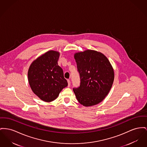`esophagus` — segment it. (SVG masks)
<instances>
[{"label":"esophagus","mask_w":147,"mask_h":147,"mask_svg":"<svg viewBox=\"0 0 147 147\" xmlns=\"http://www.w3.org/2000/svg\"><path fill=\"white\" fill-rule=\"evenodd\" d=\"M67 82H68V86H70V80L68 79Z\"/></svg>","instance_id":"esophagus-1"}]
</instances>
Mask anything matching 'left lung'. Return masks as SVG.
Listing matches in <instances>:
<instances>
[{
	"label": "left lung",
	"instance_id": "obj_1",
	"mask_svg": "<svg viewBox=\"0 0 147 147\" xmlns=\"http://www.w3.org/2000/svg\"><path fill=\"white\" fill-rule=\"evenodd\" d=\"M80 84L73 88L79 103L85 107L101 102L112 86L114 74L108 58L100 52L86 50L74 54Z\"/></svg>",
	"mask_w": 147,
	"mask_h": 147
}]
</instances>
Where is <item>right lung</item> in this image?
<instances>
[{
    "mask_svg": "<svg viewBox=\"0 0 147 147\" xmlns=\"http://www.w3.org/2000/svg\"><path fill=\"white\" fill-rule=\"evenodd\" d=\"M59 55L58 52L48 51L33 61L28 70V82L32 91L44 102L53 101L68 86L63 69L58 65Z\"/></svg>",
    "mask_w": 147,
    "mask_h": 147,
    "instance_id": "add662e5",
    "label": "right lung"
}]
</instances>
